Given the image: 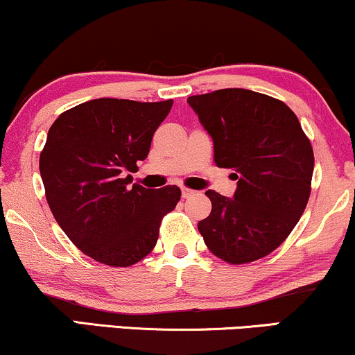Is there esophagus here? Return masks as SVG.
I'll return each instance as SVG.
<instances>
[{"label": "esophagus", "mask_w": 355, "mask_h": 355, "mask_svg": "<svg viewBox=\"0 0 355 355\" xmlns=\"http://www.w3.org/2000/svg\"><path fill=\"white\" fill-rule=\"evenodd\" d=\"M181 194H182V199H189V197H192L196 194V191H192V189H187V187H182Z\"/></svg>", "instance_id": "obj_1"}]
</instances>
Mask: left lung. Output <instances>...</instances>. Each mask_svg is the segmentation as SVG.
I'll return each instance as SVG.
<instances>
[{
  "instance_id": "obj_1",
  "label": "left lung",
  "mask_w": 355,
  "mask_h": 355,
  "mask_svg": "<svg viewBox=\"0 0 355 355\" xmlns=\"http://www.w3.org/2000/svg\"><path fill=\"white\" fill-rule=\"evenodd\" d=\"M214 141L218 168H232L233 197L207 191L210 215L197 228L230 264L268 256L305 210L315 158L310 140L282 101L241 87L187 98Z\"/></svg>"
}]
</instances>
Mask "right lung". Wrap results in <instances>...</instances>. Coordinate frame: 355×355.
Instances as JSON below:
<instances>
[{"label":"right lung","instance_id":"obj_1","mask_svg":"<svg viewBox=\"0 0 355 355\" xmlns=\"http://www.w3.org/2000/svg\"><path fill=\"white\" fill-rule=\"evenodd\" d=\"M173 101L101 98L60 114L40 153L50 210L73 245L94 261L127 268L148 256L181 189L132 184L138 161Z\"/></svg>","mask_w":355,"mask_h":355}]
</instances>
